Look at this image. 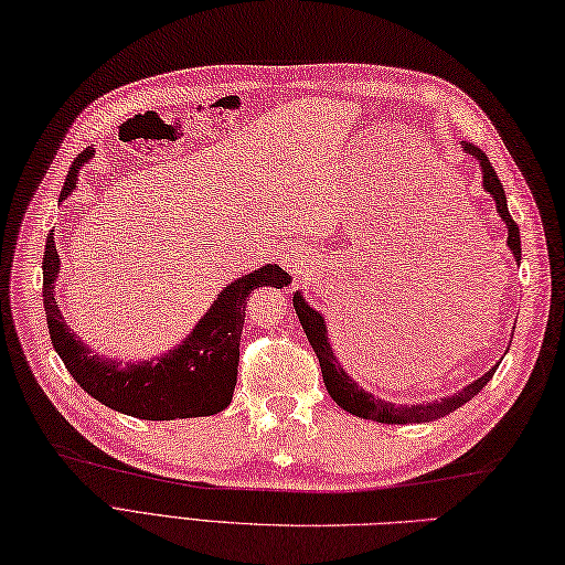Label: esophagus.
Segmentation results:
<instances>
[{"mask_svg": "<svg viewBox=\"0 0 565 565\" xmlns=\"http://www.w3.org/2000/svg\"><path fill=\"white\" fill-rule=\"evenodd\" d=\"M285 264L290 266L295 273H305V268H307L305 260L297 258V254H287V256H285Z\"/></svg>", "mask_w": 565, "mask_h": 565, "instance_id": "34e87169", "label": "esophagus"}]
</instances>
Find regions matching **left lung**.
I'll return each mask as SVG.
<instances>
[{
  "label": "left lung",
  "mask_w": 565,
  "mask_h": 565,
  "mask_svg": "<svg viewBox=\"0 0 565 565\" xmlns=\"http://www.w3.org/2000/svg\"><path fill=\"white\" fill-rule=\"evenodd\" d=\"M462 148H465V153H470L479 160L481 184H484V189L489 191L491 199L497 201V211H499L501 220L508 227V249L513 252L515 260L520 264V230L515 225V220L511 217V213H508V201H505V191L501 186V179H499L497 170L491 168V162H489L484 150H479L475 143H467V141H462ZM292 301H295V311L299 316L301 328H305L311 348H313L316 356H319L328 395L333 397V401L342 409H348L350 415H354V417L374 419V422H381V424H419V422L441 419V417L450 415V412H456L458 407H462L467 401H472V397L491 381V376L497 374V366H493V369L487 371L484 376H479L477 381L470 383V386H465L456 395H448V397H441V401H431L426 405L424 403H419V405H395V403H388V401H379L376 395H371L369 391H364L360 383L352 381V376H348L345 371H342L340 362L335 360V354H333V348H330V342H328V330H326L323 316L309 307V301H305L301 292H295Z\"/></svg>",
  "instance_id": "1"
}]
</instances>
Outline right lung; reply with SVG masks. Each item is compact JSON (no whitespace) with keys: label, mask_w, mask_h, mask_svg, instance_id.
<instances>
[{"label":"right lung","mask_w":565,"mask_h":565,"mask_svg":"<svg viewBox=\"0 0 565 565\" xmlns=\"http://www.w3.org/2000/svg\"><path fill=\"white\" fill-rule=\"evenodd\" d=\"M93 156L95 150L90 148L78 153L68 168L60 199H66L76 189L78 170ZM52 235L54 230L47 235L43 256V305L52 345L81 388L121 415L153 422L209 417L232 403V393L237 386L246 297L256 287L270 285L278 290L287 287L292 280L290 273L268 264L249 275H242L217 295L213 307L203 313V319L191 330V335L182 340V345L153 356L150 362L119 364L107 356L93 354L64 323L57 299H54V282L60 278V254Z\"/></svg>","instance_id":"right-lung-1"}]
</instances>
